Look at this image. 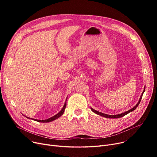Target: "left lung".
Here are the masks:
<instances>
[{"instance_id":"8db88e82","label":"left lung","mask_w":157,"mask_h":157,"mask_svg":"<svg viewBox=\"0 0 157 157\" xmlns=\"http://www.w3.org/2000/svg\"><path fill=\"white\" fill-rule=\"evenodd\" d=\"M144 90H145V87H144V91H143V94H142L141 97H140L139 101V102H137V104L134 107V108H132V109L128 110L127 111H126V112H125V113H123L120 114H116V115H109V114H104V113H101V112H98V111H96V110H95V109H92V108H91V110H92L94 113H96L97 114L100 115V116L103 117H105V118H121V117H124L125 115L127 114L128 113H130V112H132V111H134V110L137 108V107L139 105L140 102H141V98H142V97H143V93H144Z\"/></svg>"}]
</instances>
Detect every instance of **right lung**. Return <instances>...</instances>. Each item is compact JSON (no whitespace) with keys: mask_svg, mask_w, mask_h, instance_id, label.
<instances>
[{"mask_svg":"<svg viewBox=\"0 0 157 157\" xmlns=\"http://www.w3.org/2000/svg\"><path fill=\"white\" fill-rule=\"evenodd\" d=\"M66 101H67V99H66ZM66 105H67V102H66V101H65V104H64V105H63V108L62 109V110H61L59 113L56 114V115H55V116H53V117H51V118H48V119H46V120H34V119H32V118H29V117H27V118H29V119H32V120H35V121H38V122H41V123L50 122V121H53V120H56V119H57V118H59V117H60L62 116V115L63 114V113H64Z\"/></svg>","mask_w":157,"mask_h":157,"instance_id":"1","label":"right lung"}]
</instances>
